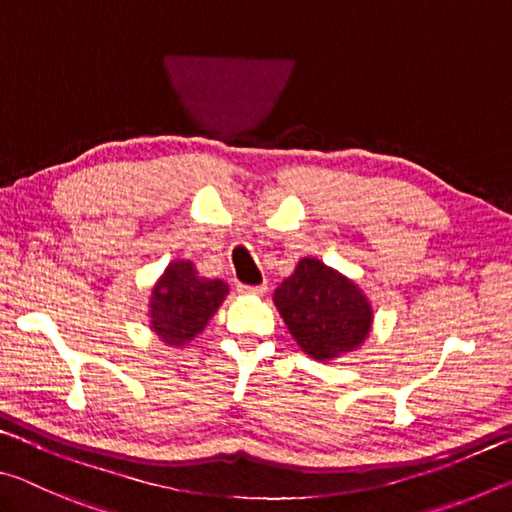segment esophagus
<instances>
[{
	"instance_id": "1",
	"label": "esophagus",
	"mask_w": 512,
	"mask_h": 512,
	"mask_svg": "<svg viewBox=\"0 0 512 512\" xmlns=\"http://www.w3.org/2000/svg\"><path fill=\"white\" fill-rule=\"evenodd\" d=\"M266 289H268L266 284H257V287H246V284H241L239 287L241 293H253V296H264Z\"/></svg>"
}]
</instances>
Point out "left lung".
Returning <instances> with one entry per match:
<instances>
[{
	"label": "left lung",
	"mask_w": 512,
	"mask_h": 512,
	"mask_svg": "<svg viewBox=\"0 0 512 512\" xmlns=\"http://www.w3.org/2000/svg\"><path fill=\"white\" fill-rule=\"evenodd\" d=\"M296 343L316 361H332L368 339L372 307L357 284L320 259H300L273 293Z\"/></svg>",
	"instance_id": "obj_1"
}]
</instances>
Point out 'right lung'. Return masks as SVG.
Segmentation results:
<instances>
[{
	"label": "right lung",
	"mask_w": 512,
	"mask_h": 512,
	"mask_svg": "<svg viewBox=\"0 0 512 512\" xmlns=\"http://www.w3.org/2000/svg\"><path fill=\"white\" fill-rule=\"evenodd\" d=\"M228 291L223 280L198 275L187 259L171 262L151 289V329L171 348L187 345L210 323Z\"/></svg>",
	"instance_id": "right-lung-1"
}]
</instances>
